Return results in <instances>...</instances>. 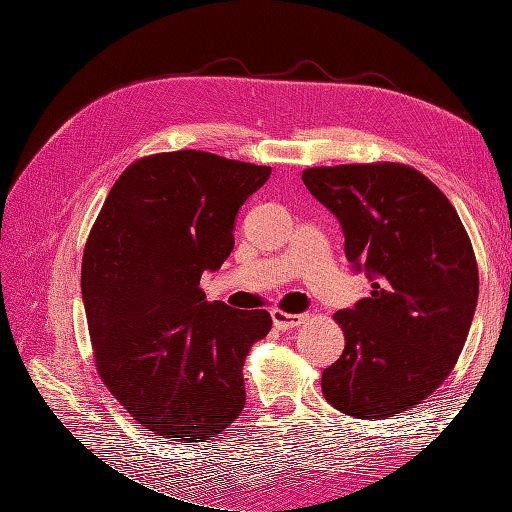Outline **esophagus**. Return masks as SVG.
I'll return each mask as SVG.
<instances>
[{
	"label": "esophagus",
	"mask_w": 512,
	"mask_h": 512,
	"mask_svg": "<svg viewBox=\"0 0 512 512\" xmlns=\"http://www.w3.org/2000/svg\"><path fill=\"white\" fill-rule=\"evenodd\" d=\"M271 318H273V327L277 331L294 329V327H299V324L305 320L303 314H286V312H282V309H273Z\"/></svg>",
	"instance_id": "obj_1"
}]
</instances>
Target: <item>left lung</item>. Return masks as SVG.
<instances>
[{
    "label": "left lung",
    "instance_id": "obj_1",
    "mask_svg": "<svg viewBox=\"0 0 512 512\" xmlns=\"http://www.w3.org/2000/svg\"><path fill=\"white\" fill-rule=\"evenodd\" d=\"M305 188L342 224L369 297L339 309L346 346L322 371V393L354 418H386L427 399L451 374L478 301L466 228L438 185L395 162L316 166Z\"/></svg>",
    "mask_w": 512,
    "mask_h": 512
}]
</instances>
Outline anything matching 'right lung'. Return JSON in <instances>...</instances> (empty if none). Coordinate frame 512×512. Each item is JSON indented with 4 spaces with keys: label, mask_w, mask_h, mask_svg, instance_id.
<instances>
[{
    "label": "right lung",
    "mask_w": 512,
    "mask_h": 512,
    "mask_svg": "<svg viewBox=\"0 0 512 512\" xmlns=\"http://www.w3.org/2000/svg\"><path fill=\"white\" fill-rule=\"evenodd\" d=\"M269 175L207 151L156 153L123 170L89 232L81 288L98 374L158 436L211 440L245 406V356L271 316L209 303L198 284L230 256L237 211Z\"/></svg>",
    "instance_id": "obj_1"
}]
</instances>
